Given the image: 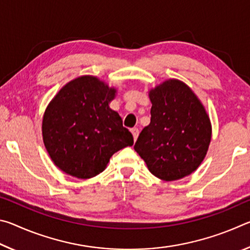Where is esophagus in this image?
I'll return each mask as SVG.
<instances>
[{
    "mask_svg": "<svg viewBox=\"0 0 250 250\" xmlns=\"http://www.w3.org/2000/svg\"><path fill=\"white\" fill-rule=\"evenodd\" d=\"M131 133H132V135H133L134 141H137L138 135H139V130H138V128H132V129H131Z\"/></svg>",
    "mask_w": 250,
    "mask_h": 250,
    "instance_id": "obj_1",
    "label": "esophagus"
}]
</instances>
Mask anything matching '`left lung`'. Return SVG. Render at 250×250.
<instances>
[{
  "mask_svg": "<svg viewBox=\"0 0 250 250\" xmlns=\"http://www.w3.org/2000/svg\"><path fill=\"white\" fill-rule=\"evenodd\" d=\"M151 122L134 150L149 171L163 181L192 174L208 150L211 125L204 105L185 83L167 79L149 91Z\"/></svg>",
  "mask_w": 250,
  "mask_h": 250,
  "instance_id": "1",
  "label": "left lung"
}]
</instances>
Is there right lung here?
<instances>
[{"mask_svg": "<svg viewBox=\"0 0 250 250\" xmlns=\"http://www.w3.org/2000/svg\"><path fill=\"white\" fill-rule=\"evenodd\" d=\"M117 89L96 76L67 83L46 108L42 133L55 166L77 179L103 172L117 151L133 145L119 113L109 107Z\"/></svg>", "mask_w": 250, "mask_h": 250, "instance_id": "add662e5", "label": "right lung"}]
</instances>
